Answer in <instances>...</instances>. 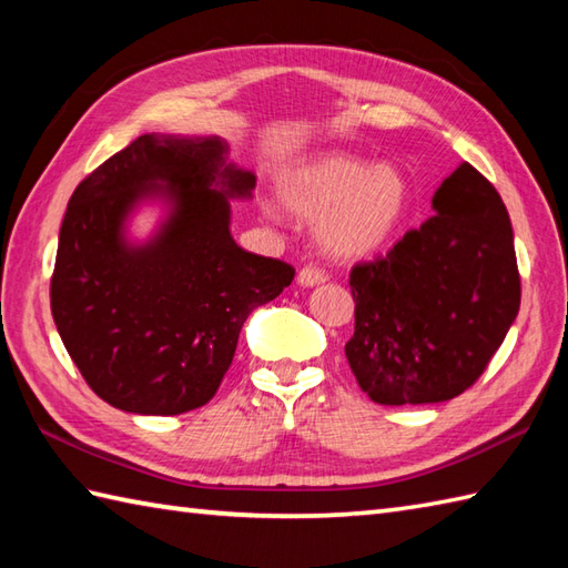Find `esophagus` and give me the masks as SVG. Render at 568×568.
Masks as SVG:
<instances>
[{"instance_id": "obj_1", "label": "esophagus", "mask_w": 568, "mask_h": 568, "mask_svg": "<svg viewBox=\"0 0 568 568\" xmlns=\"http://www.w3.org/2000/svg\"><path fill=\"white\" fill-rule=\"evenodd\" d=\"M297 283L303 287H315V285L327 283V273L315 268V265H305V268L297 273Z\"/></svg>"}]
</instances>
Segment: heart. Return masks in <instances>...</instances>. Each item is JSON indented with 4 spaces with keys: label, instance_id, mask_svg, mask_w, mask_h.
I'll list each match as a JSON object with an SVG mask.
<instances>
[{
    "label": "heart",
    "instance_id": "obj_1",
    "mask_svg": "<svg viewBox=\"0 0 568 568\" xmlns=\"http://www.w3.org/2000/svg\"><path fill=\"white\" fill-rule=\"evenodd\" d=\"M277 197L297 220L315 222L320 248L332 258L356 261L383 248L403 226L409 185L393 163L320 151L287 165L277 178ZM268 214H277L268 207Z\"/></svg>",
    "mask_w": 568,
    "mask_h": 568
}]
</instances>
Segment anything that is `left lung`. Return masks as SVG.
I'll return each mask as SVG.
<instances>
[{
    "instance_id": "1",
    "label": "left lung",
    "mask_w": 568,
    "mask_h": 568,
    "mask_svg": "<svg viewBox=\"0 0 568 568\" xmlns=\"http://www.w3.org/2000/svg\"><path fill=\"white\" fill-rule=\"evenodd\" d=\"M434 216L385 258L352 271L348 366L373 403L425 405L462 395L486 371L520 310L508 210L462 163L432 197Z\"/></svg>"
}]
</instances>
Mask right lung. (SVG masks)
I'll return each mask as SVG.
<instances>
[{"mask_svg": "<svg viewBox=\"0 0 568 568\" xmlns=\"http://www.w3.org/2000/svg\"><path fill=\"white\" fill-rule=\"evenodd\" d=\"M256 175L220 136L143 134L72 192L58 236L51 312L72 364L104 403L183 415L210 403L253 310L295 268L232 236V204ZM164 207L146 242L128 239L141 203Z\"/></svg>", "mask_w": 568, "mask_h": 568, "instance_id": "obj_1", "label": "right lung"}]
</instances>
